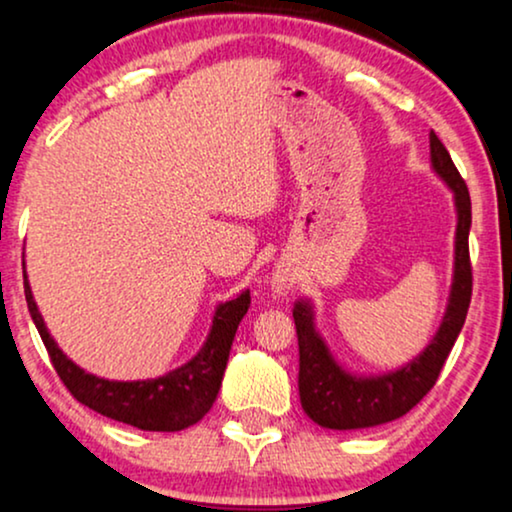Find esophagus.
Returning <instances> with one entry per match:
<instances>
[{
  "label": "esophagus",
  "instance_id": "34e87169",
  "mask_svg": "<svg viewBox=\"0 0 512 512\" xmlns=\"http://www.w3.org/2000/svg\"><path fill=\"white\" fill-rule=\"evenodd\" d=\"M292 287V278L287 273H282V270H278V273L273 275V292L275 294H287L290 292Z\"/></svg>",
  "mask_w": 512,
  "mask_h": 512
}]
</instances>
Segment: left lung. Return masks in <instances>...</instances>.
<instances>
[{"instance_id": "8db88e82", "label": "left lung", "mask_w": 512, "mask_h": 512, "mask_svg": "<svg viewBox=\"0 0 512 512\" xmlns=\"http://www.w3.org/2000/svg\"><path fill=\"white\" fill-rule=\"evenodd\" d=\"M431 167L448 189L453 191L458 227H455V263L453 285L441 328L426 350L402 369L381 376H357L345 371L330 354L326 340L318 335L314 323V306L306 299L294 304L292 316L299 340V398L304 412L323 429H369L400 419L434 388L443 364H446L472 299L470 266V227L472 201L465 179L450 160V153L431 131Z\"/></svg>"}]
</instances>
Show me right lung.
Returning <instances> with one entry per match:
<instances>
[{"label":"right lung","instance_id":"add662e5","mask_svg":"<svg viewBox=\"0 0 512 512\" xmlns=\"http://www.w3.org/2000/svg\"><path fill=\"white\" fill-rule=\"evenodd\" d=\"M23 292L30 318L38 328L47 354H50L54 371L69 388V393L102 417L122 422L143 431H182L186 426L201 422L213 407L230 359L232 340L246 311H249L251 294L244 290L239 297L220 304L215 309L213 326L203 347L194 359L170 371V374L148 378V381H107L93 374H86L81 366L71 362L59 350L57 342L47 333L38 304L30 292L26 270H23Z\"/></svg>","mask_w":512,"mask_h":512}]
</instances>
